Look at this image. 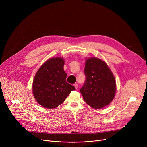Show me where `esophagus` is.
Wrapping results in <instances>:
<instances>
[{"instance_id":"esophagus-1","label":"esophagus","mask_w":147,"mask_h":147,"mask_svg":"<svg viewBox=\"0 0 147 147\" xmlns=\"http://www.w3.org/2000/svg\"><path fill=\"white\" fill-rule=\"evenodd\" d=\"M74 88H75V89L77 90L78 89V84H76V83H75L74 84Z\"/></svg>"}]
</instances>
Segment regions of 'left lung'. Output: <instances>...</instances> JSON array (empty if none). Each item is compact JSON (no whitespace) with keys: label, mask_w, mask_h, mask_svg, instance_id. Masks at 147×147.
<instances>
[{"label":"left lung","mask_w":147,"mask_h":147,"mask_svg":"<svg viewBox=\"0 0 147 147\" xmlns=\"http://www.w3.org/2000/svg\"><path fill=\"white\" fill-rule=\"evenodd\" d=\"M86 81L80 91L84 101L95 109L110 104L116 92V82L107 63L97 57L86 58Z\"/></svg>","instance_id":"8db88e82"}]
</instances>
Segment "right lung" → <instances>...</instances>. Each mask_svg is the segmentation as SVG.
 Wrapping results in <instances>:
<instances>
[{
	"instance_id": "add662e5",
	"label": "right lung",
	"mask_w": 147,
	"mask_h": 147,
	"mask_svg": "<svg viewBox=\"0 0 147 147\" xmlns=\"http://www.w3.org/2000/svg\"><path fill=\"white\" fill-rule=\"evenodd\" d=\"M63 57L51 58L38 69L33 81L36 101L46 109H52L63 104L75 88L66 82Z\"/></svg>"
}]
</instances>
